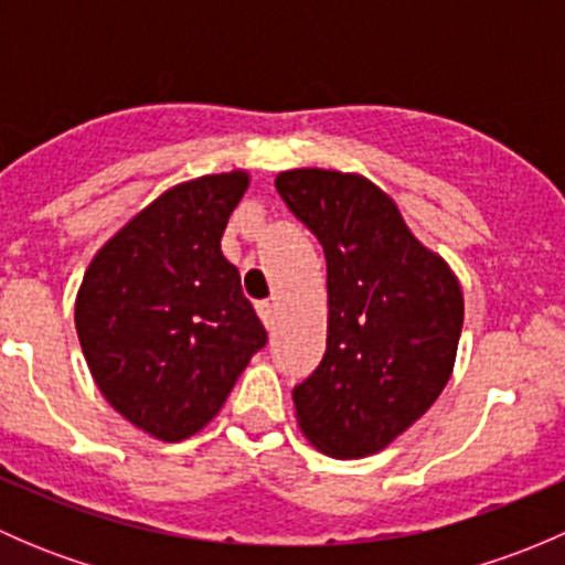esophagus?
Returning <instances> with one entry per match:
<instances>
[{
  "mask_svg": "<svg viewBox=\"0 0 565 565\" xmlns=\"http://www.w3.org/2000/svg\"><path fill=\"white\" fill-rule=\"evenodd\" d=\"M256 311H259V317H262V322H265V328L267 330H273V324H276V306L273 303H259L256 306Z\"/></svg>",
  "mask_w": 565,
  "mask_h": 565,
  "instance_id": "1",
  "label": "esophagus"
}]
</instances>
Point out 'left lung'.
Wrapping results in <instances>:
<instances>
[{"mask_svg":"<svg viewBox=\"0 0 565 565\" xmlns=\"http://www.w3.org/2000/svg\"><path fill=\"white\" fill-rule=\"evenodd\" d=\"M276 188L328 259V350L292 391L295 418L317 451L372 457L451 380L465 322L459 278L369 177L306 167L278 174Z\"/></svg>","mask_w":565,"mask_h":565,"instance_id":"left-lung-1","label":"left lung"}]
</instances>
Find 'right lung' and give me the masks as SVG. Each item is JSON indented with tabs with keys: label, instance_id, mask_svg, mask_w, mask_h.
<instances>
[{
	"label": "right lung",
	"instance_id": "right-lung-1",
	"mask_svg": "<svg viewBox=\"0 0 565 565\" xmlns=\"http://www.w3.org/2000/svg\"><path fill=\"white\" fill-rule=\"evenodd\" d=\"M246 169L167 188L98 248L76 295V333L104 398L161 443L202 431L224 407L265 324L221 254Z\"/></svg>",
	"mask_w": 565,
	"mask_h": 565
}]
</instances>
